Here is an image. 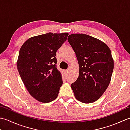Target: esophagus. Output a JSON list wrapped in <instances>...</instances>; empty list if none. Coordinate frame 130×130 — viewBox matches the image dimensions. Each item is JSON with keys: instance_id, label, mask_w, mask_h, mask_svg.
I'll list each match as a JSON object with an SVG mask.
<instances>
[{"instance_id": "34e87169", "label": "esophagus", "mask_w": 130, "mask_h": 130, "mask_svg": "<svg viewBox=\"0 0 130 130\" xmlns=\"http://www.w3.org/2000/svg\"><path fill=\"white\" fill-rule=\"evenodd\" d=\"M65 73H66V74H68V73H69V70H65Z\"/></svg>"}]
</instances>
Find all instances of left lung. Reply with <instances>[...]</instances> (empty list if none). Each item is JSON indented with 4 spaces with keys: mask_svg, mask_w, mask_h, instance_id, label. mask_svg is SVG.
Instances as JSON below:
<instances>
[{
    "mask_svg": "<svg viewBox=\"0 0 130 130\" xmlns=\"http://www.w3.org/2000/svg\"><path fill=\"white\" fill-rule=\"evenodd\" d=\"M68 40L79 66L78 78L71 85L74 96L82 103H93L103 95L111 82L114 68L111 51L102 41L85 34H71Z\"/></svg>",
    "mask_w": 130,
    "mask_h": 130,
    "instance_id": "obj_1",
    "label": "left lung"
}]
</instances>
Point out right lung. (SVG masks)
Wrapping results in <instances>:
<instances>
[{"label":"right lung","mask_w":130,"mask_h":130,"mask_svg":"<svg viewBox=\"0 0 130 130\" xmlns=\"http://www.w3.org/2000/svg\"><path fill=\"white\" fill-rule=\"evenodd\" d=\"M68 35L49 32L32 37L19 50L17 62L19 75L31 95L42 103L55 100L62 84L55 56Z\"/></svg>","instance_id":"1"}]
</instances>
